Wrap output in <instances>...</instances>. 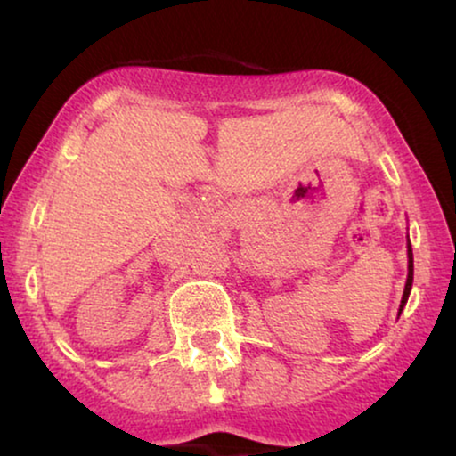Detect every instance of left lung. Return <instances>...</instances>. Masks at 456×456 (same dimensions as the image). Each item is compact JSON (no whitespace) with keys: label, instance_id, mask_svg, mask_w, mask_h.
I'll list each match as a JSON object with an SVG mask.
<instances>
[{"label":"left lung","instance_id":"1","mask_svg":"<svg viewBox=\"0 0 456 456\" xmlns=\"http://www.w3.org/2000/svg\"><path fill=\"white\" fill-rule=\"evenodd\" d=\"M407 257H410V265H407V282H405V291H403V300H401V311H403V306H405V302H407V297H410V291H411V282H413V255H411V246H407Z\"/></svg>","mask_w":456,"mask_h":456}]
</instances>
